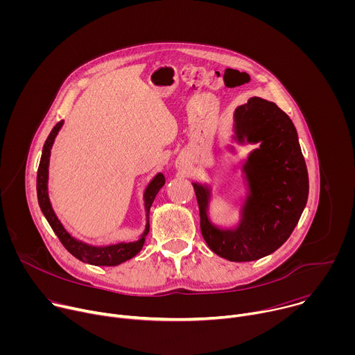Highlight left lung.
<instances>
[{
  "label": "left lung",
  "instance_id": "8db88e82",
  "mask_svg": "<svg viewBox=\"0 0 355 355\" xmlns=\"http://www.w3.org/2000/svg\"><path fill=\"white\" fill-rule=\"evenodd\" d=\"M240 141L260 143L244 166L251 195L244 219L234 230L211 225L208 189L192 184L199 207L200 232L209 248L229 261H254L279 248L306 207L309 178L306 163L289 116L274 103L250 98L234 112Z\"/></svg>",
  "mask_w": 355,
  "mask_h": 355
}]
</instances>
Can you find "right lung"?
Returning <instances> with one entry per match:
<instances>
[{
    "label": "right lung",
    "instance_id": "add662e5",
    "mask_svg": "<svg viewBox=\"0 0 355 355\" xmlns=\"http://www.w3.org/2000/svg\"><path fill=\"white\" fill-rule=\"evenodd\" d=\"M63 122H59L50 135L47 136L43 151H42V157L37 168V180H36V189H37V200H39V207L47 219L50 227L53 229L62 244L66 247V250L73 254L76 259L92 264V266H104V267H114L118 266L126 260H130L136 254H139L143 244H144V237L148 233L150 225H148V212L150 207L153 204V200L160 191V188L164 185L166 178L163 174H157L153 181H151L144 192V207H146V216H147V225L146 230L141 234L140 240L135 243H119L115 245H107V247H92L88 244H84L76 239H73L62 226L59 222L58 216L55 215L52 205H50L49 195H47V168H49V157H50V148H52V144L55 141V137L58 132L60 130Z\"/></svg>",
    "mask_w": 355,
    "mask_h": 355
}]
</instances>
